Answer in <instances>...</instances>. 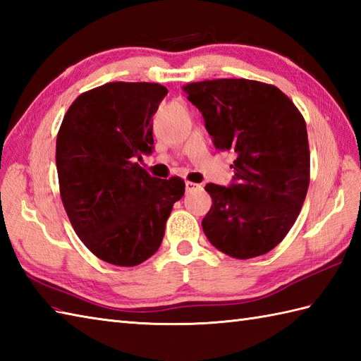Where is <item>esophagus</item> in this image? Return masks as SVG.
<instances>
[{"label": "esophagus", "mask_w": 361, "mask_h": 361, "mask_svg": "<svg viewBox=\"0 0 361 361\" xmlns=\"http://www.w3.org/2000/svg\"><path fill=\"white\" fill-rule=\"evenodd\" d=\"M200 188V185H195L192 181H186V192H192V190Z\"/></svg>", "instance_id": "34e87169"}]
</instances>
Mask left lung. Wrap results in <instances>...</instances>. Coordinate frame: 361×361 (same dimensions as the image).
<instances>
[{
	"label": "left lung",
	"instance_id": "left-lung-1",
	"mask_svg": "<svg viewBox=\"0 0 361 361\" xmlns=\"http://www.w3.org/2000/svg\"><path fill=\"white\" fill-rule=\"evenodd\" d=\"M219 150H234L233 183H208L212 198L202 221L225 255L251 259L271 251L302 208L310 181L307 127L295 104L274 85L248 79L188 83Z\"/></svg>",
	"mask_w": 361,
	"mask_h": 361
}]
</instances>
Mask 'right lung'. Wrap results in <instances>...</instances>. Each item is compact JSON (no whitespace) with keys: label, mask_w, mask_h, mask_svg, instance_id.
Here are the masks:
<instances>
[{"label":"right lung","mask_w":361,"mask_h":361,"mask_svg":"<svg viewBox=\"0 0 361 361\" xmlns=\"http://www.w3.org/2000/svg\"><path fill=\"white\" fill-rule=\"evenodd\" d=\"M167 88L110 82L82 93L60 126L56 164L60 197L79 239L118 267L142 264L158 251L178 176L161 180L136 163L153 150L152 118Z\"/></svg>","instance_id":"right-lung-1"}]
</instances>
